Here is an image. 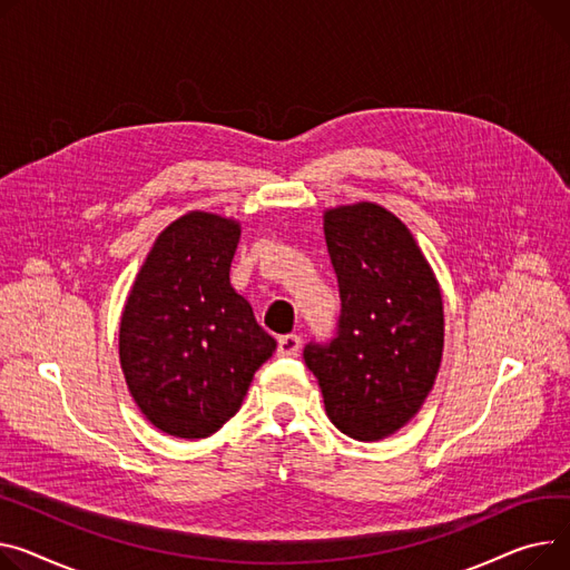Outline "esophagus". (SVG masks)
<instances>
[{
  "label": "esophagus",
  "instance_id": "esophagus-1",
  "mask_svg": "<svg viewBox=\"0 0 570 570\" xmlns=\"http://www.w3.org/2000/svg\"><path fill=\"white\" fill-rule=\"evenodd\" d=\"M299 346H302V338H299L297 334H284V336H279V341H277V355H282V357H293V355H297Z\"/></svg>",
  "mask_w": 570,
  "mask_h": 570
}]
</instances>
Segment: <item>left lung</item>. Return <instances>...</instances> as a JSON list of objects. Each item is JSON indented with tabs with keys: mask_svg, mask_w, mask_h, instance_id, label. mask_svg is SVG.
<instances>
[{
	"mask_svg": "<svg viewBox=\"0 0 570 570\" xmlns=\"http://www.w3.org/2000/svg\"><path fill=\"white\" fill-rule=\"evenodd\" d=\"M341 318L330 346L309 344L330 422L353 440L394 435L429 399L442 362L435 273L407 226L373 202L323 213Z\"/></svg>",
	"mask_w": 570,
	"mask_h": 570,
	"instance_id": "1",
	"label": "left lung"
}]
</instances>
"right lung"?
<instances>
[{
    "mask_svg": "<svg viewBox=\"0 0 570 570\" xmlns=\"http://www.w3.org/2000/svg\"><path fill=\"white\" fill-rule=\"evenodd\" d=\"M240 222L189 210L156 238L119 325L130 396L158 431L197 440L240 410L277 341L229 282Z\"/></svg>",
    "mask_w": 570,
    "mask_h": 570,
    "instance_id": "obj_1",
    "label": "right lung"
}]
</instances>
